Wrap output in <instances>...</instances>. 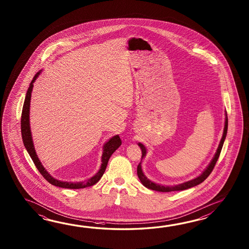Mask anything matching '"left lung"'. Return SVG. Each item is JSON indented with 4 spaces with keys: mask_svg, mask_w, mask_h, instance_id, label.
<instances>
[{
    "mask_svg": "<svg viewBox=\"0 0 249 249\" xmlns=\"http://www.w3.org/2000/svg\"><path fill=\"white\" fill-rule=\"evenodd\" d=\"M227 130H228V117L227 112L225 111V122H224V128H223V133H222V137L221 139V142L219 143V146L217 148L216 152L214 154L213 158L211 160V162L209 163V164L207 165V168L204 170L202 172V174L200 175H198L196 178L192 179L191 180H188L185 182H182L180 184H176L174 186H164L159 184V183H156L152 180H149L146 175L143 174L142 168V161L141 163L139 164L137 167V175L139 179L141 180V182L142 183L143 185L145 186L146 188L150 189V190H153V191H160V192H171V191H183V190H187V189H190L192 187H195V186L200 184L201 182H203L204 180L207 179V177L209 176V175L211 174L212 171L213 169L214 165L216 164L217 160L219 159V156L221 153V150H222V146H223V142L225 141V138L227 135ZM139 147L142 149V160L146 155H147V148L143 145L142 143H138Z\"/></svg>",
    "mask_w": 249,
    "mask_h": 249,
    "instance_id": "left-lung-1",
    "label": "left lung"
}]
</instances>
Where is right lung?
<instances>
[{
	"label": "right lung",
	"instance_id": "right-lung-1",
	"mask_svg": "<svg viewBox=\"0 0 249 249\" xmlns=\"http://www.w3.org/2000/svg\"><path fill=\"white\" fill-rule=\"evenodd\" d=\"M42 69H41L39 72H37L36 75L34 76L28 90L26 94L24 105H23V109H22L21 115V134L22 139H23V143L24 146L27 149L29 156L31 157L34 163L36 164L38 171L40 174L44 177L45 180H48L51 184L60 188H65V189H84L86 187L94 185L99 180H101L102 175L104 174L105 170L107 168V164L108 162V159H110L112 154L114 153L117 148L120 147L122 144V141L119 137V135H115L110 138L104 145H103V150H102V156H101V164L99 171L96 173L94 176H92L89 180L86 181H76V182H72V181H63V180H57L53 176L50 175L47 172V170L44 168L42 165L40 159L38 158L37 154L36 152L34 142H33L32 132H31V128H30V101H31V95H32L33 87H34V83L38 76L42 73Z\"/></svg>",
	"mask_w": 249,
	"mask_h": 249
}]
</instances>
